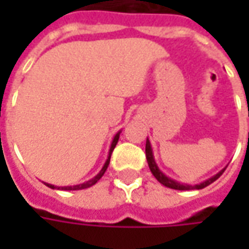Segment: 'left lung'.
Returning <instances> with one entry per match:
<instances>
[{
  "label": "left lung",
  "instance_id": "obj_1",
  "mask_svg": "<svg viewBox=\"0 0 249 249\" xmlns=\"http://www.w3.org/2000/svg\"><path fill=\"white\" fill-rule=\"evenodd\" d=\"M145 157H147V162H148V166L149 170H151V173L155 176V178L158 180L160 184H163L165 187H169V188H173V190H183V191H186V190H201V188H205L206 186H209L211 183H213L215 180H217L219 177L222 176V173L225 172V169L223 170H220L219 173H216L215 176H212L211 178H208L205 181H202V183H199V184H196V186H188V184H183V183H178L176 180H173V178H170V177L165 176L160 170H159V167L157 166V163H155V159H154V155H152V148H151V144H149V140L147 139V142H145Z\"/></svg>",
  "mask_w": 249,
  "mask_h": 249
}]
</instances>
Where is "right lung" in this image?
Listing matches in <instances>:
<instances>
[{"label": "right lung", "mask_w": 249, "mask_h": 249, "mask_svg": "<svg viewBox=\"0 0 249 249\" xmlns=\"http://www.w3.org/2000/svg\"><path fill=\"white\" fill-rule=\"evenodd\" d=\"M119 133H116V136L113 137V140H112V144H110V149H109V155H108V159H107V162H105V165L102 166V169H101V172L97 175V176L94 177V178H91V180H89V181H86V183H83V184H77V186H66V187H55L53 186V184H47V186L50 187V188H58V190H68V191H72V190H83V188H89V187L94 186L98 180H100L101 177L104 176V173L107 172V169H108V165H109V160H110V155H112V151H113V148L116 147V144H118V141H119Z\"/></svg>", "instance_id": "right-lung-1"}]
</instances>
